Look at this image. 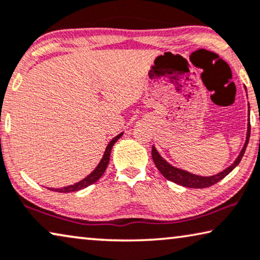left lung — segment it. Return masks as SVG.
I'll return each instance as SVG.
<instances>
[{
	"instance_id": "8db88e82",
	"label": "left lung",
	"mask_w": 260,
	"mask_h": 260,
	"mask_svg": "<svg viewBox=\"0 0 260 260\" xmlns=\"http://www.w3.org/2000/svg\"><path fill=\"white\" fill-rule=\"evenodd\" d=\"M249 114H250V104H249ZM250 133H251V125H250V119H249V124H247V131H246V141L245 144H244L242 151L239 152L238 157L236 158V160L230 165V167L225 169L219 174L213 175V176H199V175H194L191 174V172L183 170V169L176 168L174 165H171L167 159H164L163 157L160 156V153L157 151V149L155 148V145H152V159L153 163H155L156 168L158 169V171L163 175L165 178L168 180H171L178 185L185 186V187H191V189H204V187L211 186L213 184H216L224 178L225 176H228L230 172L235 169L237 165L240 163L242 158L245 153L247 143H249L250 139Z\"/></svg>"
}]
</instances>
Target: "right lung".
Returning <instances> with one entry per match:
<instances>
[{"label": "right lung", "instance_id": "obj_1", "mask_svg": "<svg viewBox=\"0 0 260 260\" xmlns=\"http://www.w3.org/2000/svg\"><path fill=\"white\" fill-rule=\"evenodd\" d=\"M122 136H123V133L118 134L117 136L114 137L110 142H109L107 148H105L104 155L102 157V159L100 160L99 165H97V167L93 169V171L91 172V174H89L88 176L85 177V178L80 180V182L71 184V185H68V186H64V187H57V189H55V187H47V189L51 190V191H55V192H62V193L76 192V191L83 190V189H85V187H88L89 185H91V184L96 183L97 180H99L101 177L103 176L105 170H107V167L109 164V159H110V153H111L112 146L115 145V143L117 142Z\"/></svg>", "mask_w": 260, "mask_h": 260}]
</instances>
